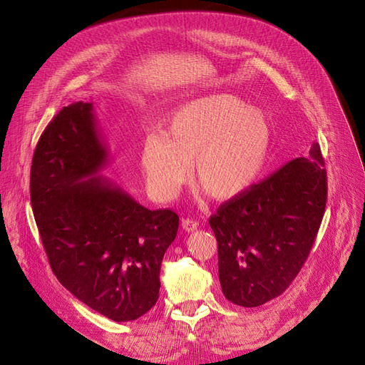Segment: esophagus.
<instances>
[{"instance_id":"1","label":"esophagus","mask_w":365,"mask_h":365,"mask_svg":"<svg viewBox=\"0 0 365 365\" xmlns=\"http://www.w3.org/2000/svg\"><path fill=\"white\" fill-rule=\"evenodd\" d=\"M182 227L186 232H194V230H197L198 222L192 218H185V220H182Z\"/></svg>"}]
</instances>
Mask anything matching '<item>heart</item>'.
Segmentation results:
<instances>
[{
  "instance_id": "b5f03b06",
  "label": "heart",
  "mask_w": 365,
  "mask_h": 365,
  "mask_svg": "<svg viewBox=\"0 0 365 365\" xmlns=\"http://www.w3.org/2000/svg\"><path fill=\"white\" fill-rule=\"evenodd\" d=\"M271 125L233 94H213L187 102L167 120L164 133L147 135L141 168L150 192L171 201L192 173L200 192L230 200L244 192L263 170ZM192 168H189V162Z\"/></svg>"
}]
</instances>
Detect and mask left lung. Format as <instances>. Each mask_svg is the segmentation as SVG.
<instances>
[{
	"mask_svg": "<svg viewBox=\"0 0 365 365\" xmlns=\"http://www.w3.org/2000/svg\"><path fill=\"white\" fill-rule=\"evenodd\" d=\"M225 201L209 218L218 242L225 298L259 307L284 292L302 269L327 207L328 179L320 145Z\"/></svg>",
	"mask_w": 365,
	"mask_h": 365,
	"instance_id": "1",
	"label": "left lung"
}]
</instances>
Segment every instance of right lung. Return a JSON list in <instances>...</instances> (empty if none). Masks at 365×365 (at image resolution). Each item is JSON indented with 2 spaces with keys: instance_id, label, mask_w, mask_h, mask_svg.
Listing matches in <instances>:
<instances>
[{
  "instance_id": "1",
  "label": "right lung",
  "mask_w": 365,
  "mask_h": 365,
  "mask_svg": "<svg viewBox=\"0 0 365 365\" xmlns=\"http://www.w3.org/2000/svg\"><path fill=\"white\" fill-rule=\"evenodd\" d=\"M106 162L93 105L64 106L36 145L31 206L57 279L94 312L129 322L159 298L160 263L179 215L147 209L98 175Z\"/></svg>"
}]
</instances>
